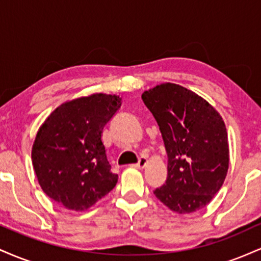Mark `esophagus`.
Masks as SVG:
<instances>
[{
    "instance_id": "obj_1",
    "label": "esophagus",
    "mask_w": 261,
    "mask_h": 261,
    "mask_svg": "<svg viewBox=\"0 0 261 261\" xmlns=\"http://www.w3.org/2000/svg\"><path fill=\"white\" fill-rule=\"evenodd\" d=\"M148 164V160L146 157H141L140 158V161L137 162L136 164H135V167H136V168H140V169H142V168H145L146 166H147Z\"/></svg>"
}]
</instances>
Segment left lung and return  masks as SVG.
<instances>
[{
  "mask_svg": "<svg viewBox=\"0 0 261 261\" xmlns=\"http://www.w3.org/2000/svg\"><path fill=\"white\" fill-rule=\"evenodd\" d=\"M153 114L168 155L166 184L154 195L176 214H193L208 205L222 187L229 148L222 116L195 92L161 83L142 93Z\"/></svg>",
  "mask_w": 261,
  "mask_h": 261,
  "instance_id": "left-lung-1",
  "label": "left lung"
}]
</instances>
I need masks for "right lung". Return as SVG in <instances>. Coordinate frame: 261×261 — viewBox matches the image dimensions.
<instances>
[{"label":"right lung","instance_id":"obj_1","mask_svg":"<svg viewBox=\"0 0 261 261\" xmlns=\"http://www.w3.org/2000/svg\"><path fill=\"white\" fill-rule=\"evenodd\" d=\"M120 107L119 95L93 93L62 103L39 127L32 162L50 199L85 211L113 190L118 174L110 170L101 134Z\"/></svg>","mask_w":261,"mask_h":261}]
</instances>
